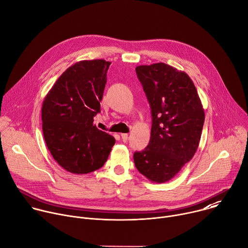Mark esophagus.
I'll list each match as a JSON object with an SVG mask.
<instances>
[{"instance_id": "esophagus-1", "label": "esophagus", "mask_w": 248, "mask_h": 248, "mask_svg": "<svg viewBox=\"0 0 248 248\" xmlns=\"http://www.w3.org/2000/svg\"><path fill=\"white\" fill-rule=\"evenodd\" d=\"M121 137H122L124 142H126V140H127V138H128V134H127V133H122V134H121Z\"/></svg>"}]
</instances>
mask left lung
<instances>
[{
    "mask_svg": "<svg viewBox=\"0 0 248 248\" xmlns=\"http://www.w3.org/2000/svg\"><path fill=\"white\" fill-rule=\"evenodd\" d=\"M135 70L150 104L152 127L147 147L133 154L134 164L149 181L167 183L194 156L204 109L185 72L164 62L138 65Z\"/></svg>",
    "mask_w": 248,
    "mask_h": 248,
    "instance_id": "obj_1",
    "label": "left lung"
}]
</instances>
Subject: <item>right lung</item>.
I'll list each match as a JSON object with an SVG mask.
<instances>
[{"label":"right lung","instance_id":"1","mask_svg":"<svg viewBox=\"0 0 248 248\" xmlns=\"http://www.w3.org/2000/svg\"><path fill=\"white\" fill-rule=\"evenodd\" d=\"M105 60L80 61L58 78L42 105V129L55 161L65 170L83 174L107 161L116 139L93 124L101 112L107 72Z\"/></svg>","mask_w":248,"mask_h":248}]
</instances>
